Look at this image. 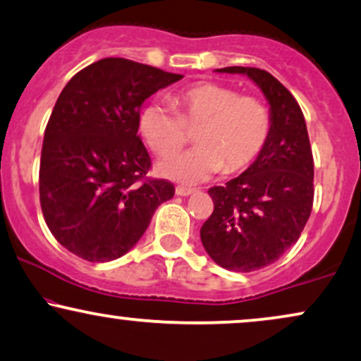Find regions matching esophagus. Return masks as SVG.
<instances>
[{
    "label": "esophagus",
    "mask_w": 361,
    "mask_h": 361,
    "mask_svg": "<svg viewBox=\"0 0 361 361\" xmlns=\"http://www.w3.org/2000/svg\"><path fill=\"white\" fill-rule=\"evenodd\" d=\"M175 192H176V195H180V197H188V195L195 193V192H197V190L186 188V186H176Z\"/></svg>",
    "instance_id": "34e87169"
}]
</instances>
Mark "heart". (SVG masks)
<instances>
[{
    "instance_id": "heart-1",
    "label": "heart",
    "mask_w": 361,
    "mask_h": 361,
    "mask_svg": "<svg viewBox=\"0 0 361 361\" xmlns=\"http://www.w3.org/2000/svg\"><path fill=\"white\" fill-rule=\"evenodd\" d=\"M173 107L149 104L139 117L147 146L161 158L175 156L197 129V147L159 164V173L185 185H197L225 169L249 168L266 147L272 131L267 104L240 95L233 87L202 82L171 95Z\"/></svg>"
}]
</instances>
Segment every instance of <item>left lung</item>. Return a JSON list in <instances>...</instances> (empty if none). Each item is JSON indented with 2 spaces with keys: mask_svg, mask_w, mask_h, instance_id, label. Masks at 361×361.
Listing matches in <instances>:
<instances>
[{
  "mask_svg": "<svg viewBox=\"0 0 361 361\" xmlns=\"http://www.w3.org/2000/svg\"><path fill=\"white\" fill-rule=\"evenodd\" d=\"M216 72L244 73L271 106L266 147L240 176L208 190L214 212L200 230L207 254L220 267L250 272L274 264L298 242L311 215L314 161L301 107L276 77L255 67Z\"/></svg>",
  "mask_w": 361,
  "mask_h": 361,
  "instance_id": "1",
  "label": "left lung"
}]
</instances>
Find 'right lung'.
I'll list each match as a JSON object with an SVG mask.
<instances>
[{
  "label": "right lung",
  "instance_id": "1",
  "mask_svg": "<svg viewBox=\"0 0 361 361\" xmlns=\"http://www.w3.org/2000/svg\"><path fill=\"white\" fill-rule=\"evenodd\" d=\"M183 75L128 59L82 68L56 99L43 136L40 205L51 235L89 262L123 257L175 186L149 180L139 111Z\"/></svg>",
  "mask_w": 361,
  "mask_h": 361
}]
</instances>
